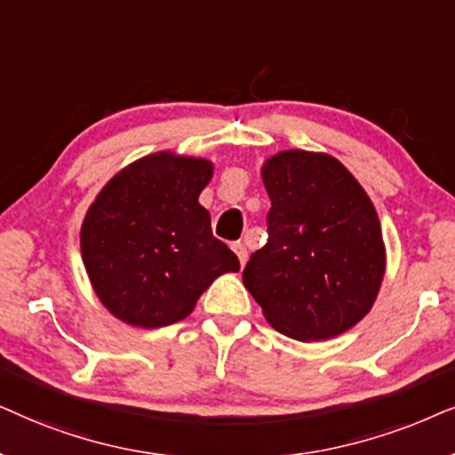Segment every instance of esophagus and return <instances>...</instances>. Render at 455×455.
Here are the masks:
<instances>
[{
    "label": "esophagus",
    "instance_id": "34e87169",
    "mask_svg": "<svg viewBox=\"0 0 455 455\" xmlns=\"http://www.w3.org/2000/svg\"><path fill=\"white\" fill-rule=\"evenodd\" d=\"M233 251L237 253V258H239V264L241 266H245V262H247V247L243 245V243H233Z\"/></svg>",
    "mask_w": 455,
    "mask_h": 455
}]
</instances>
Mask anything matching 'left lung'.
<instances>
[{"instance_id":"left-lung-1","label":"left lung","mask_w":455,"mask_h":455,"mask_svg":"<svg viewBox=\"0 0 455 455\" xmlns=\"http://www.w3.org/2000/svg\"><path fill=\"white\" fill-rule=\"evenodd\" d=\"M268 243L243 284L272 329L326 341L355 326L383 284L387 250L372 199L337 157L284 149L262 164Z\"/></svg>"}]
</instances>
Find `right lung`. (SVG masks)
I'll use <instances>...</instances> for the list:
<instances>
[{
	"label": "right lung",
	"mask_w": 455,
	"mask_h": 455,
	"mask_svg": "<svg viewBox=\"0 0 455 455\" xmlns=\"http://www.w3.org/2000/svg\"><path fill=\"white\" fill-rule=\"evenodd\" d=\"M212 177L208 157L164 149L131 162L97 193L81 224V256L114 318L137 329L174 324L218 276L239 270L199 204Z\"/></svg>",
	"instance_id": "obj_1"
}]
</instances>
